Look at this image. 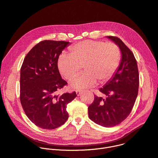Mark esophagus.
Here are the masks:
<instances>
[{"instance_id": "obj_1", "label": "esophagus", "mask_w": 158, "mask_h": 158, "mask_svg": "<svg viewBox=\"0 0 158 158\" xmlns=\"http://www.w3.org/2000/svg\"><path fill=\"white\" fill-rule=\"evenodd\" d=\"M76 93H77V95L78 96L80 95V94L81 93V90H76Z\"/></svg>"}]
</instances>
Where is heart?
Here are the masks:
<instances>
[{
  "instance_id": "heart-1",
  "label": "heart",
  "mask_w": 158,
  "mask_h": 158,
  "mask_svg": "<svg viewBox=\"0 0 158 158\" xmlns=\"http://www.w3.org/2000/svg\"><path fill=\"white\" fill-rule=\"evenodd\" d=\"M120 60V52L114 43L86 40L77 43L70 49L69 54H62L58 59V69L67 80H71L83 68L85 72L71 81L76 89L93 87L98 80L104 83L112 78Z\"/></svg>"
}]
</instances>
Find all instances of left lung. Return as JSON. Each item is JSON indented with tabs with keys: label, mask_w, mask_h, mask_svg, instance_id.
Wrapping results in <instances>:
<instances>
[{
	"label": "left lung",
	"mask_w": 158,
	"mask_h": 158,
	"mask_svg": "<svg viewBox=\"0 0 158 158\" xmlns=\"http://www.w3.org/2000/svg\"><path fill=\"white\" fill-rule=\"evenodd\" d=\"M106 38L118 46L121 61L113 77L99 89L106 98L95 95L93 103L88 107V114L94 123L110 127L121 123L130 114L138 95L139 75L133 52L117 37Z\"/></svg>",
	"instance_id": "1"
}]
</instances>
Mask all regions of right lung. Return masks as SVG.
Listing matches in <instances>:
<instances>
[{
    "label": "right lung",
    "mask_w": 158,
    "mask_h": 158,
    "mask_svg": "<svg viewBox=\"0 0 158 158\" xmlns=\"http://www.w3.org/2000/svg\"><path fill=\"white\" fill-rule=\"evenodd\" d=\"M70 44L63 41L40 42L25 56L20 69V102L32 123L44 129H53L68 119L67 105L75 92L57 95L67 82L59 73L57 62L62 51Z\"/></svg>",
    "instance_id": "add662e5"
}]
</instances>
